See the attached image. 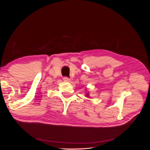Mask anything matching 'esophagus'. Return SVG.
<instances>
[{
	"instance_id": "obj_1",
	"label": "esophagus",
	"mask_w": 150,
	"mask_h": 150,
	"mask_svg": "<svg viewBox=\"0 0 150 150\" xmlns=\"http://www.w3.org/2000/svg\"><path fill=\"white\" fill-rule=\"evenodd\" d=\"M63 80H64V81H66V82H69V81H71L70 78H68V77H64V78H63Z\"/></svg>"
}]
</instances>
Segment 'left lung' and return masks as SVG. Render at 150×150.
Segmentation results:
<instances>
[{
    "label": "left lung",
    "mask_w": 150,
    "mask_h": 150,
    "mask_svg": "<svg viewBox=\"0 0 150 150\" xmlns=\"http://www.w3.org/2000/svg\"><path fill=\"white\" fill-rule=\"evenodd\" d=\"M87 95H88V94H87Z\"/></svg>",
    "instance_id": "obj_1"
}]
</instances>
